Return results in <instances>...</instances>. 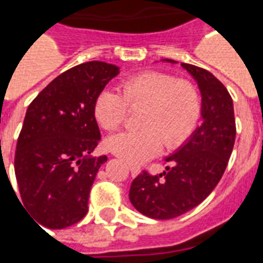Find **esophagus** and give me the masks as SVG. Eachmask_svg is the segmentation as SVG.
Returning <instances> with one entry per match:
<instances>
[{"mask_svg":"<svg viewBox=\"0 0 263 263\" xmlns=\"http://www.w3.org/2000/svg\"><path fill=\"white\" fill-rule=\"evenodd\" d=\"M128 167H129V171H131L132 176H136L140 172V167L136 165V164H128Z\"/></svg>","mask_w":263,"mask_h":263,"instance_id":"34e87169","label":"esophagus"}]
</instances>
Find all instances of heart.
Instances as JSON below:
<instances>
[{
  "label": "heart",
  "mask_w": 263,
  "mask_h": 263,
  "mask_svg": "<svg viewBox=\"0 0 263 263\" xmlns=\"http://www.w3.org/2000/svg\"><path fill=\"white\" fill-rule=\"evenodd\" d=\"M123 93L105 89L96 98L95 117L107 131L125 124L129 109L140 110L139 131L121 132L107 140L111 153L128 163L139 164L157 156L163 145L175 149L197 127L203 102L189 80L163 71H145L123 83Z\"/></svg>",
  "instance_id": "1"
}]
</instances>
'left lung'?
Instances as JSON below:
<instances>
[{
	"label": "left lung",
	"instance_id": "left-lung-1",
	"mask_svg": "<svg viewBox=\"0 0 263 263\" xmlns=\"http://www.w3.org/2000/svg\"><path fill=\"white\" fill-rule=\"evenodd\" d=\"M182 66L196 78L201 91L203 123L167 158L171 163L167 171L152 175L143 170L132 180V205L153 219H172L204 201L223 175L236 139L233 100L225 85L203 67Z\"/></svg>",
	"mask_w": 263,
	"mask_h": 263
}]
</instances>
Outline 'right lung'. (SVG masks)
<instances>
[{"label":"right lung","mask_w":263,"mask_h":263,"mask_svg":"<svg viewBox=\"0 0 263 263\" xmlns=\"http://www.w3.org/2000/svg\"><path fill=\"white\" fill-rule=\"evenodd\" d=\"M117 74V66L98 60L74 66L26 111L15 152L20 204L48 229H65L87 215L93 180L107 161L89 156L100 140L95 102Z\"/></svg>","instance_id":"right-lung-1"}]
</instances>
